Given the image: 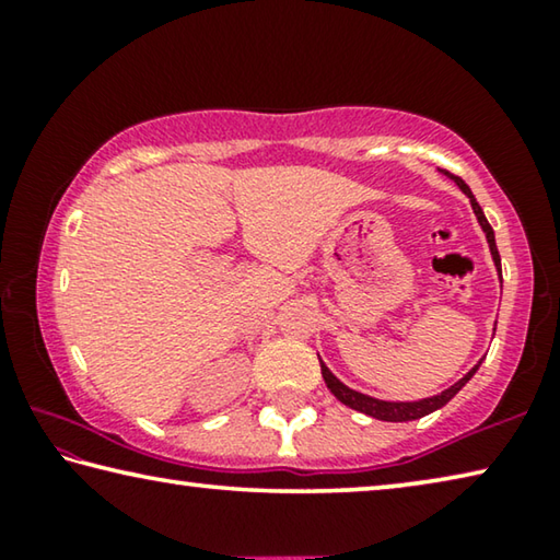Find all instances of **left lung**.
<instances>
[{"label": "left lung", "instance_id": "obj_1", "mask_svg": "<svg viewBox=\"0 0 560 560\" xmlns=\"http://www.w3.org/2000/svg\"><path fill=\"white\" fill-rule=\"evenodd\" d=\"M444 175H450V173H444ZM450 177L454 179V183H457V187L462 189V192L469 197V205H471L474 214H477V222H479V226H481V232L487 234L491 259H494V267H497L499 277H501V257H499V249H497L494 230H491V224L487 222V217H485V212H481L479 202L474 200V195H471V189L467 187V183H464V179H459V177H454V175H450ZM318 360H320V358H318ZM481 360H485V358H481ZM481 360H479L477 365L471 368V371H469L467 375L462 377V381H457L454 385H450L447 390H442L440 395H432V397H422V400H415V402H390V400H377V397H371V395L358 393V390H353V387H348V385L340 383L338 377L328 371V365L324 363V360H320V373H324V381H326V385H328V390L334 393L340 402L348 405L350 410H358V412H363V415H371V417H375V420H383V422H410V420H420V417L430 415V412L440 410V407L447 405V402L452 400V397L457 395V393L462 390V387L471 381V375L479 371Z\"/></svg>", "mask_w": 560, "mask_h": 560}]
</instances>
